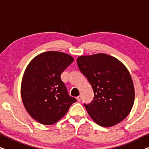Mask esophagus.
<instances>
[{
  "label": "esophagus",
  "mask_w": 149,
  "mask_h": 149,
  "mask_svg": "<svg viewBox=\"0 0 149 149\" xmlns=\"http://www.w3.org/2000/svg\"><path fill=\"white\" fill-rule=\"evenodd\" d=\"M76 99L78 102H80L81 100V99H82V94H80V95H79L78 97H77Z\"/></svg>",
  "instance_id": "esophagus-1"
}]
</instances>
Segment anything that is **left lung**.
<instances>
[{
  "mask_svg": "<svg viewBox=\"0 0 149 149\" xmlns=\"http://www.w3.org/2000/svg\"><path fill=\"white\" fill-rule=\"evenodd\" d=\"M77 63L93 88V100L84 105L93 121L109 127L125 119L135 99L132 78L125 66L105 54L79 56Z\"/></svg>",
  "mask_w": 149,
  "mask_h": 149,
  "instance_id": "8db88e82",
  "label": "left lung"
}]
</instances>
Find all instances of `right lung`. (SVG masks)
<instances>
[{
	"label": "right lung",
	"instance_id": "right-lung-1",
	"mask_svg": "<svg viewBox=\"0 0 149 149\" xmlns=\"http://www.w3.org/2000/svg\"><path fill=\"white\" fill-rule=\"evenodd\" d=\"M73 58L59 52L42 53L30 62L21 84V97L27 111L45 125L55 124L76 100L69 95L61 73Z\"/></svg>",
	"mask_w": 149,
	"mask_h": 149
}]
</instances>
